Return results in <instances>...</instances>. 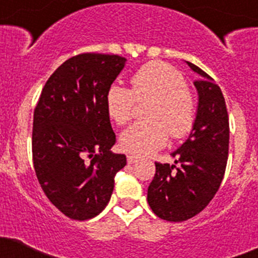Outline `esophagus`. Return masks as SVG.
<instances>
[{"mask_svg":"<svg viewBox=\"0 0 258 258\" xmlns=\"http://www.w3.org/2000/svg\"><path fill=\"white\" fill-rule=\"evenodd\" d=\"M138 157L137 156H133V154H131V156H127L126 157V161H127V164H133V163H136L137 161H138Z\"/></svg>","mask_w":258,"mask_h":258,"instance_id":"1","label":"esophagus"}]
</instances>
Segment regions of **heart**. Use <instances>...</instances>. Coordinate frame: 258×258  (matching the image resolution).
<instances>
[{
  "label": "heart",
  "instance_id": "1",
  "mask_svg": "<svg viewBox=\"0 0 258 258\" xmlns=\"http://www.w3.org/2000/svg\"><path fill=\"white\" fill-rule=\"evenodd\" d=\"M131 85L129 90L112 83L105 95L107 116L117 125L129 121L134 99L151 100L146 111L148 120L134 122L120 136L125 151L139 156L153 153L166 146L170 133L173 139H181L192 131L198 105L173 66L161 60L146 63L132 75Z\"/></svg>",
  "mask_w": 258,
  "mask_h": 258
}]
</instances>
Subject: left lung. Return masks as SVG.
Listing matches in <instances>:
<instances>
[{
	"instance_id": "1",
	"label": "left lung",
	"mask_w": 258,
	"mask_h": 258,
	"mask_svg": "<svg viewBox=\"0 0 258 258\" xmlns=\"http://www.w3.org/2000/svg\"><path fill=\"white\" fill-rule=\"evenodd\" d=\"M198 115L190 136L171 156L175 164L156 162L147 200L152 212L168 222H183L204 210L217 194L227 167L229 121L222 90L198 66Z\"/></svg>"
}]
</instances>
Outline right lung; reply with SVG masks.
<instances>
[{
	"instance_id": "add662e5",
	"label": "right lung",
	"mask_w": 258,
	"mask_h": 258,
	"mask_svg": "<svg viewBox=\"0 0 258 258\" xmlns=\"http://www.w3.org/2000/svg\"><path fill=\"white\" fill-rule=\"evenodd\" d=\"M126 59L83 53L49 77L34 110L33 162L46 198L66 217L99 215L111 198L114 178L126 164L110 149L116 138L105 95Z\"/></svg>"
}]
</instances>
